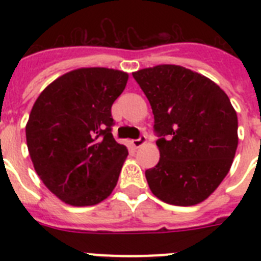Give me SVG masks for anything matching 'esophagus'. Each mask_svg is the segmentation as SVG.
Masks as SVG:
<instances>
[{"instance_id":"1","label":"esophagus","mask_w":261,"mask_h":261,"mask_svg":"<svg viewBox=\"0 0 261 261\" xmlns=\"http://www.w3.org/2000/svg\"><path fill=\"white\" fill-rule=\"evenodd\" d=\"M145 142H146V136L141 135L138 138H136V140H132V146L137 149V147H140L141 145H144Z\"/></svg>"}]
</instances>
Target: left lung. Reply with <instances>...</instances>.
I'll return each mask as SVG.
<instances>
[{
    "label": "left lung",
    "mask_w": 261,
    "mask_h": 261,
    "mask_svg": "<svg viewBox=\"0 0 261 261\" xmlns=\"http://www.w3.org/2000/svg\"><path fill=\"white\" fill-rule=\"evenodd\" d=\"M154 115L159 162L145 171L151 192L191 206L216 191L238 146V117L229 96L204 75L179 65L133 73Z\"/></svg>",
    "instance_id": "1"
}]
</instances>
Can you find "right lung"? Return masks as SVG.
<instances>
[{
	"mask_svg": "<svg viewBox=\"0 0 261 261\" xmlns=\"http://www.w3.org/2000/svg\"><path fill=\"white\" fill-rule=\"evenodd\" d=\"M126 81L114 69H77L53 81L32 107L30 156L45 187L66 204H99L116 187L128 150L112 136L111 107Z\"/></svg>",
	"mask_w": 261,
	"mask_h": 261,
	"instance_id": "right-lung-1",
	"label": "right lung"
}]
</instances>
